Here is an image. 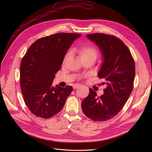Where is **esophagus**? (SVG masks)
<instances>
[{"mask_svg": "<svg viewBox=\"0 0 152 152\" xmlns=\"http://www.w3.org/2000/svg\"><path fill=\"white\" fill-rule=\"evenodd\" d=\"M80 85H77V84L74 85H73V88H74V89H77V88H78L79 87H80Z\"/></svg>", "mask_w": 152, "mask_h": 152, "instance_id": "1", "label": "esophagus"}]
</instances>
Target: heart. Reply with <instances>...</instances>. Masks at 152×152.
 Instances as JSON below:
<instances>
[{"mask_svg": "<svg viewBox=\"0 0 152 152\" xmlns=\"http://www.w3.org/2000/svg\"><path fill=\"white\" fill-rule=\"evenodd\" d=\"M77 52L80 56V59H83L88 57H94L96 58L97 55V52L96 49L91 45H85L80 47L77 50ZM70 56V53H67V55L65 56L64 60L67 59Z\"/></svg>", "mask_w": 152, "mask_h": 152, "instance_id": "heart-1", "label": "heart"}]
</instances>
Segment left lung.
<instances>
[{
  "label": "left lung",
  "instance_id": "obj_1",
  "mask_svg": "<svg viewBox=\"0 0 152 152\" xmlns=\"http://www.w3.org/2000/svg\"><path fill=\"white\" fill-rule=\"evenodd\" d=\"M86 37L102 53L103 62L97 75L106 80L107 86L100 97L90 88L82 102V109L90 119L104 121L117 115L131 95L135 76V62L128 48L116 37L97 33L87 34Z\"/></svg>",
  "mask_w": 152,
  "mask_h": 152
}]
</instances>
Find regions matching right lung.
Masks as SVG:
<instances>
[{
    "instance_id": "add662e5",
    "label": "right lung",
    "mask_w": 152,
    "mask_h": 152,
    "mask_svg": "<svg viewBox=\"0 0 152 152\" xmlns=\"http://www.w3.org/2000/svg\"><path fill=\"white\" fill-rule=\"evenodd\" d=\"M80 34L58 33L42 37L29 47L20 67V86L25 102L38 117L57 114L73 91L71 86H52L65 55Z\"/></svg>"
}]
</instances>
